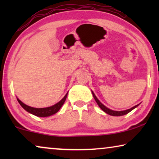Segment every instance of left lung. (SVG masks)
Listing matches in <instances>:
<instances>
[{
    "label": "left lung",
    "mask_w": 159,
    "mask_h": 159,
    "mask_svg": "<svg viewBox=\"0 0 159 159\" xmlns=\"http://www.w3.org/2000/svg\"><path fill=\"white\" fill-rule=\"evenodd\" d=\"M92 93H93V97H94V98L95 100V101H96V103H98V105L99 106V107L101 108L102 110L104 112H106V114L111 115V116H123V115H125L128 114V113H129L131 111H132L134 109V108H135L138 105H136L135 106H134V107H132L131 108H129V109H127V110H125V111H113V110H111L109 108H108L107 107H106L105 106L103 105V104H102L101 102L99 101V100L97 98V97L95 96L94 93L92 91Z\"/></svg>",
    "instance_id": "1"
}]
</instances>
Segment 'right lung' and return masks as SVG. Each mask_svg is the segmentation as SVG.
Returning a JSON list of instances; mask_svg holds the SVG:
<instances>
[{"label": "right lung", "instance_id": "add662e5", "mask_svg": "<svg viewBox=\"0 0 159 159\" xmlns=\"http://www.w3.org/2000/svg\"><path fill=\"white\" fill-rule=\"evenodd\" d=\"M67 97V93L66 94V95L61 100V101L57 103L55 105L50 106V107H47V108H33L31 107V106H29L27 105H26L24 103H22L20 100H19L17 98V101L19 103V104L24 109L27 111V112L30 113V114L34 115V116H40V117H46V116H51L56 113H57L59 109L61 108V107L63 106V104L66 101Z\"/></svg>", "mask_w": 159, "mask_h": 159}]
</instances>
